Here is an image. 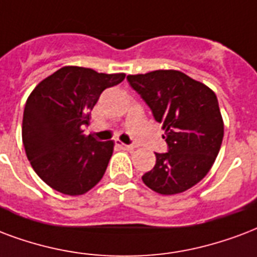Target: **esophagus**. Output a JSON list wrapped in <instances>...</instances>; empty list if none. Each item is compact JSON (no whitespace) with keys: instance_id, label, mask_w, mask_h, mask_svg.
<instances>
[{"instance_id":"obj_1","label":"esophagus","mask_w":257,"mask_h":257,"mask_svg":"<svg viewBox=\"0 0 257 257\" xmlns=\"http://www.w3.org/2000/svg\"><path fill=\"white\" fill-rule=\"evenodd\" d=\"M115 144H117V146H120L121 148H122V150H125V151H133V150H135V147H133V146H128V144H124V143H121L120 140H115Z\"/></svg>"}]
</instances>
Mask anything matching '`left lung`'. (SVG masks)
<instances>
[{
    "label": "left lung",
    "instance_id": "8db88e82",
    "mask_svg": "<svg viewBox=\"0 0 257 257\" xmlns=\"http://www.w3.org/2000/svg\"><path fill=\"white\" fill-rule=\"evenodd\" d=\"M129 85L163 124L168 152L156 155L143 182L155 193L174 195L191 189L210 171L220 152L224 121L214 91L176 70L128 75Z\"/></svg>",
    "mask_w": 257,
    "mask_h": 257
}]
</instances>
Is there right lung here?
<instances>
[{
  "label": "right lung",
  "mask_w": 257,
  "mask_h": 257,
  "mask_svg": "<svg viewBox=\"0 0 257 257\" xmlns=\"http://www.w3.org/2000/svg\"><path fill=\"white\" fill-rule=\"evenodd\" d=\"M125 74H103L66 66L47 76L29 94L23 115V144L39 178L66 195H82L102 179L114 143L86 136L103 90L124 81Z\"/></svg>",
  "instance_id": "1"
}]
</instances>
